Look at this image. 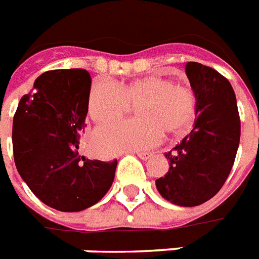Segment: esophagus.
<instances>
[{"instance_id": "1", "label": "esophagus", "mask_w": 259, "mask_h": 259, "mask_svg": "<svg viewBox=\"0 0 259 259\" xmlns=\"http://www.w3.org/2000/svg\"><path fill=\"white\" fill-rule=\"evenodd\" d=\"M137 156L141 158V160L146 161V160H149V158L153 156V153H152V152H137Z\"/></svg>"}]
</instances>
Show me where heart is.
<instances>
[{
  "instance_id": "obj_1",
  "label": "heart",
  "mask_w": 259,
  "mask_h": 259,
  "mask_svg": "<svg viewBox=\"0 0 259 259\" xmlns=\"http://www.w3.org/2000/svg\"><path fill=\"white\" fill-rule=\"evenodd\" d=\"M137 106L136 121L102 126L94 144L106 154L142 150L156 145L165 132L183 134L192 123L196 99L189 89L162 76H146L126 84L98 82L89 99V115L95 123L117 121Z\"/></svg>"
}]
</instances>
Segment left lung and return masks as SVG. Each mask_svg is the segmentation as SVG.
I'll return each instance as SVG.
<instances>
[{"instance_id":"left-lung-1","label":"left lung","mask_w":259,"mask_h":259,"mask_svg":"<svg viewBox=\"0 0 259 259\" xmlns=\"http://www.w3.org/2000/svg\"><path fill=\"white\" fill-rule=\"evenodd\" d=\"M185 74L196 98V119L191 133L165 153L169 170L156 180V188L172 204L195 207L215 196L227 180L241 121L235 93L225 76L195 62L187 63Z\"/></svg>"}]
</instances>
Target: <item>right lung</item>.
I'll list each match as a JSON object with an SVG mask.
<instances>
[{
    "label": "right lung",
    "mask_w": 259,
    "mask_h": 259,
    "mask_svg": "<svg viewBox=\"0 0 259 259\" xmlns=\"http://www.w3.org/2000/svg\"><path fill=\"white\" fill-rule=\"evenodd\" d=\"M90 89L86 70L47 71L21 98L13 118L20 176L44 204L63 212L97 204L113 184L117 168V160H89L78 153Z\"/></svg>",
    "instance_id": "right-lung-1"
}]
</instances>
